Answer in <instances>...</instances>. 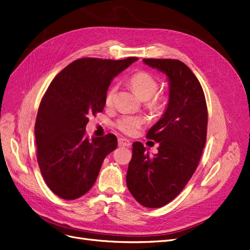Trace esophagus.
Masks as SVG:
<instances>
[{"label": "esophagus", "mask_w": 250, "mask_h": 250, "mask_svg": "<svg viewBox=\"0 0 250 250\" xmlns=\"http://www.w3.org/2000/svg\"><path fill=\"white\" fill-rule=\"evenodd\" d=\"M131 142L128 141L127 139H125V138H119L118 139V145L119 146H123V147H128L131 146Z\"/></svg>", "instance_id": "34e87169"}]
</instances>
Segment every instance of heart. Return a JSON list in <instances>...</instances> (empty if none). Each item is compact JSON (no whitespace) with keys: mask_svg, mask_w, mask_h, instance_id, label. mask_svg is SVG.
<instances>
[{"mask_svg":"<svg viewBox=\"0 0 250 250\" xmlns=\"http://www.w3.org/2000/svg\"><path fill=\"white\" fill-rule=\"evenodd\" d=\"M128 84L134 89L141 100L145 101V106L153 112H161L164 110L167 97L162 92H156L159 88V81L154 75L147 71L134 73L128 78ZM117 86L110 85L105 95V103L110 106L113 104ZM143 124V119L138 116H122L115 122V126L120 132L126 135H133Z\"/></svg>","mask_w":250,"mask_h":250,"instance_id":"heart-1","label":"heart"}]
</instances>
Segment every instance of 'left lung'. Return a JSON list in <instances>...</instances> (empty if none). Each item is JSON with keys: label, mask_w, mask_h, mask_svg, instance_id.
I'll return each mask as SVG.
<instances>
[{"label": "left lung", "mask_w": 250, "mask_h": 250, "mask_svg": "<svg viewBox=\"0 0 250 250\" xmlns=\"http://www.w3.org/2000/svg\"><path fill=\"white\" fill-rule=\"evenodd\" d=\"M169 80V103L163 117L147 133L160 144L149 155L133 143L126 186L144 207L160 208L176 198L195 173L206 144L208 112L204 91L186 63L171 59H144Z\"/></svg>", "instance_id": "obj_1"}]
</instances>
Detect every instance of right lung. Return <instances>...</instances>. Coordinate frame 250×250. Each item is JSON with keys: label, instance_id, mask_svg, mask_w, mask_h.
Returning a JSON list of instances; mask_svg holds the SVG:
<instances>
[{"label": "right lung", "instance_id": "add662e5", "mask_svg": "<svg viewBox=\"0 0 250 250\" xmlns=\"http://www.w3.org/2000/svg\"><path fill=\"white\" fill-rule=\"evenodd\" d=\"M137 58L74 61L51 81L37 113V161L48 188L62 199L75 200L97 180L106 155L117 147L113 134L88 139L89 115L102 112L111 81Z\"/></svg>", "mask_w": 250, "mask_h": 250}]
</instances>
